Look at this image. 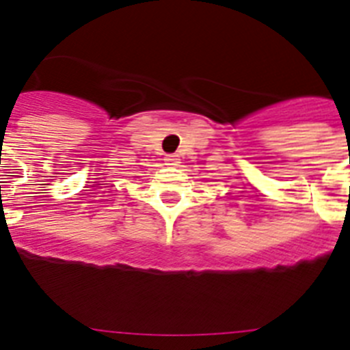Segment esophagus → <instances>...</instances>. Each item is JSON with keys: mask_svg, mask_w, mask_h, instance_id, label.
I'll return each instance as SVG.
<instances>
[{"mask_svg": "<svg viewBox=\"0 0 350 350\" xmlns=\"http://www.w3.org/2000/svg\"><path fill=\"white\" fill-rule=\"evenodd\" d=\"M165 161H166V165H168V166H175L178 163L177 156H166Z\"/></svg>", "mask_w": 350, "mask_h": 350, "instance_id": "1", "label": "esophagus"}]
</instances>
